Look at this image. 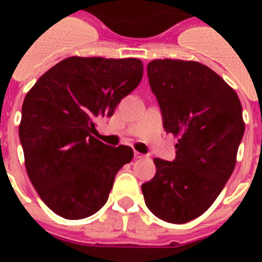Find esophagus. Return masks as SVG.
<instances>
[{
	"instance_id": "obj_1",
	"label": "esophagus",
	"mask_w": 262,
	"mask_h": 262,
	"mask_svg": "<svg viewBox=\"0 0 262 262\" xmlns=\"http://www.w3.org/2000/svg\"><path fill=\"white\" fill-rule=\"evenodd\" d=\"M135 158L136 159H141V158H145V155L144 154H140V152L135 151Z\"/></svg>"
}]
</instances>
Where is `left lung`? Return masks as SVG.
<instances>
[{
    "label": "left lung",
    "mask_w": 262,
    "mask_h": 262,
    "mask_svg": "<svg viewBox=\"0 0 262 262\" xmlns=\"http://www.w3.org/2000/svg\"><path fill=\"white\" fill-rule=\"evenodd\" d=\"M163 127L178 136L172 162L154 159L141 185L148 209L168 223H187L211 207L235 167L245 133L239 98L203 63L155 59L147 67Z\"/></svg>",
    "instance_id": "obj_1"
}]
</instances>
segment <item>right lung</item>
Returning <instances> with one entry per match:
<instances>
[{"label": "right lung", "mask_w": 262, "mask_h": 262, "mask_svg": "<svg viewBox=\"0 0 262 262\" xmlns=\"http://www.w3.org/2000/svg\"><path fill=\"white\" fill-rule=\"evenodd\" d=\"M143 71L137 58L71 57L27 94L18 127L26 168L57 215L84 219L107 203L115 175L130 162L133 149L99 141L96 119L113 115L139 85Z\"/></svg>", "instance_id": "1"}]
</instances>
